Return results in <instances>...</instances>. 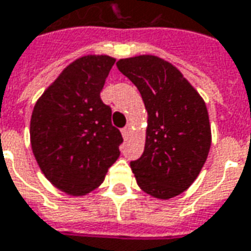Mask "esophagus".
<instances>
[{
  "label": "esophagus",
  "instance_id": "esophagus-1",
  "mask_svg": "<svg viewBox=\"0 0 251 251\" xmlns=\"http://www.w3.org/2000/svg\"><path fill=\"white\" fill-rule=\"evenodd\" d=\"M129 134H131V126L128 124L127 127H124V128L122 129V135H123V138H127Z\"/></svg>",
  "mask_w": 251,
  "mask_h": 251
}]
</instances>
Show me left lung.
Here are the masks:
<instances>
[{"instance_id":"left-lung-1","label":"left lung","mask_w":251,"mask_h":251,"mask_svg":"<svg viewBox=\"0 0 251 251\" xmlns=\"http://www.w3.org/2000/svg\"><path fill=\"white\" fill-rule=\"evenodd\" d=\"M116 65L139 90L148 110L145 150L131 161L136 183L154 198H174L194 183L208 158L206 105L180 71L160 57L122 58Z\"/></svg>"}]
</instances>
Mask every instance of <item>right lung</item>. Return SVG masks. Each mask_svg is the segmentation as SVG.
Returning a JSON list of instances; mask_svg holds the SVG:
<instances>
[{"mask_svg":"<svg viewBox=\"0 0 251 251\" xmlns=\"http://www.w3.org/2000/svg\"><path fill=\"white\" fill-rule=\"evenodd\" d=\"M116 58L89 54L71 63L36 101L30 123L35 160L63 193L80 197L105 179L123 142L100 97Z\"/></svg>","mask_w":251,"mask_h":251,"instance_id":"1","label":"right lung"}]
</instances>
